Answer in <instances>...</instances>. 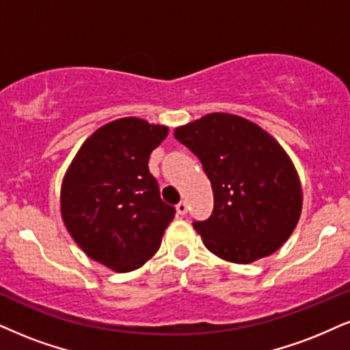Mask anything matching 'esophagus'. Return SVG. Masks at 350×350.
I'll return each instance as SVG.
<instances>
[{"label": "esophagus", "instance_id": "obj_1", "mask_svg": "<svg viewBox=\"0 0 350 350\" xmlns=\"http://www.w3.org/2000/svg\"><path fill=\"white\" fill-rule=\"evenodd\" d=\"M187 213H188V204H187V201H180L178 204H176V214L185 215Z\"/></svg>", "mask_w": 350, "mask_h": 350}]
</instances>
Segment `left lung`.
<instances>
[{"mask_svg": "<svg viewBox=\"0 0 350 350\" xmlns=\"http://www.w3.org/2000/svg\"><path fill=\"white\" fill-rule=\"evenodd\" d=\"M211 180L214 211L195 230L211 253L235 265L269 256L299 224L304 191L286 149L260 124L234 113H208L176 126Z\"/></svg>", "mask_w": 350, "mask_h": 350, "instance_id": "obj_1", "label": "left lung"}]
</instances>
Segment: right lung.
<instances>
[{
  "label": "right lung",
  "instance_id": "add662e5",
  "mask_svg": "<svg viewBox=\"0 0 350 350\" xmlns=\"http://www.w3.org/2000/svg\"><path fill=\"white\" fill-rule=\"evenodd\" d=\"M167 135L165 124L136 116L113 120L83 142L63 176L64 227L90 260L115 273L148 262L175 217L148 167Z\"/></svg>",
  "mask_w": 350,
  "mask_h": 350
}]
</instances>
